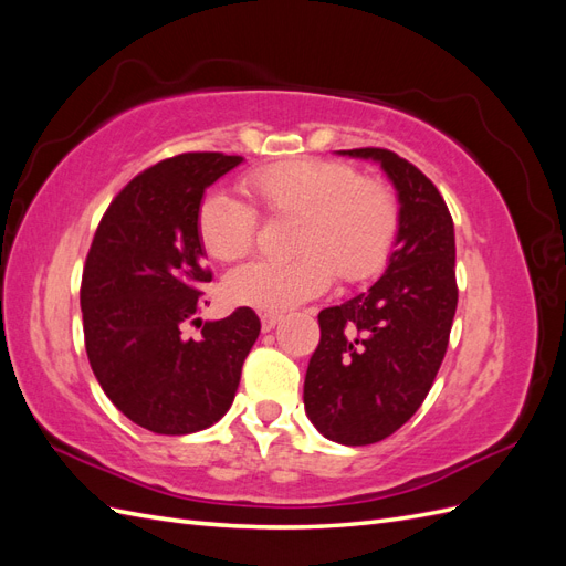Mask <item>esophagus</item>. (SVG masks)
Returning <instances> with one entry per match:
<instances>
[{
    "mask_svg": "<svg viewBox=\"0 0 566 566\" xmlns=\"http://www.w3.org/2000/svg\"><path fill=\"white\" fill-rule=\"evenodd\" d=\"M260 321H262V331L269 333V331L276 328V323L281 321V316H279V314H262Z\"/></svg>",
    "mask_w": 566,
    "mask_h": 566,
    "instance_id": "esophagus-1",
    "label": "esophagus"
}]
</instances>
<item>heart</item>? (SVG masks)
I'll return each instance as SVG.
<instances>
[{"instance_id": "heart-1", "label": "heart", "mask_w": 566, "mask_h": 566, "mask_svg": "<svg viewBox=\"0 0 566 566\" xmlns=\"http://www.w3.org/2000/svg\"><path fill=\"white\" fill-rule=\"evenodd\" d=\"M238 188L266 219H290L281 262H252L231 271L221 293L235 306L281 314L331 285L358 283L378 273L399 231V202L378 179L358 177L345 163L293 158L256 167ZM198 241L217 262H235L252 250L256 217L248 205L210 193L198 208Z\"/></svg>"}]
</instances>
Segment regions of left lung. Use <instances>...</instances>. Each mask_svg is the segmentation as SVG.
I'll return each mask as SVG.
<instances>
[{
  "instance_id": "8db88e82",
  "label": "left lung",
  "mask_w": 566,
  "mask_h": 566,
  "mask_svg": "<svg viewBox=\"0 0 566 566\" xmlns=\"http://www.w3.org/2000/svg\"><path fill=\"white\" fill-rule=\"evenodd\" d=\"M337 153L380 163L397 188L399 231L382 279L318 314L304 408L325 439L366 447L397 432L432 389L458 306L455 233L447 202L416 165L387 148Z\"/></svg>"
}]
</instances>
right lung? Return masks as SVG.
Returning <instances> with one entry per match:
<instances>
[{
  "instance_id": "add662e5",
  "label": "right lung",
  "mask_w": 566,
  "mask_h": 566,
  "mask_svg": "<svg viewBox=\"0 0 566 566\" xmlns=\"http://www.w3.org/2000/svg\"><path fill=\"white\" fill-rule=\"evenodd\" d=\"M243 163L224 153H181L136 175L101 219L82 271L84 347L119 413L156 434H191L233 403L260 318L248 306L200 321L198 208L205 188ZM196 322L198 338L182 335Z\"/></svg>"
}]
</instances>
